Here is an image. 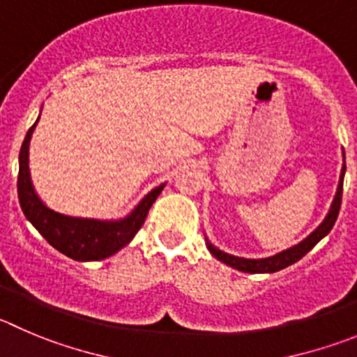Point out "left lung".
<instances>
[{"instance_id": "obj_1", "label": "left lung", "mask_w": 357, "mask_h": 357, "mask_svg": "<svg viewBox=\"0 0 357 357\" xmlns=\"http://www.w3.org/2000/svg\"><path fill=\"white\" fill-rule=\"evenodd\" d=\"M344 176H345V153H344V167H342V172H340L338 188H336L335 199H333V204L331 208H329L328 215H326L324 222H322V224L319 225L312 234L306 236L301 243H298V245L291 246V248L284 250V252H280V254L271 255V257H266V259H245V257H238V255H231L227 254V252H224V250L216 248L208 238H206V246H208V250L211 252L213 257L243 273H275V271H280V269L287 268V266L294 264V262H298L299 259L305 257L310 250L314 248L322 238H326V236L329 234V231L333 229V225H335L336 218H338L340 206H342Z\"/></svg>"}]
</instances>
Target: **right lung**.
<instances>
[{"mask_svg":"<svg viewBox=\"0 0 357 357\" xmlns=\"http://www.w3.org/2000/svg\"><path fill=\"white\" fill-rule=\"evenodd\" d=\"M38 119L26 133L21 153H19L17 194L22 213L31 222L33 227L47 239L49 245L54 246L66 257L81 262L102 261V259L111 257L123 246L128 245L133 236L137 234L148 216L149 208L162 194L165 183L144 195V199L125 218H81V216H70L54 211L43 204L42 199L36 195L31 176H29V141H31V133Z\"/></svg>","mask_w":357,"mask_h":357,"instance_id":"add662e5","label":"right lung"}]
</instances>
